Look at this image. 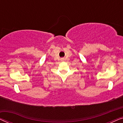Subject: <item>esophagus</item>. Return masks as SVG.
Listing matches in <instances>:
<instances>
[{"instance_id": "1", "label": "esophagus", "mask_w": 123, "mask_h": 123, "mask_svg": "<svg viewBox=\"0 0 123 123\" xmlns=\"http://www.w3.org/2000/svg\"><path fill=\"white\" fill-rule=\"evenodd\" d=\"M61 60H62V61H64V59L62 58V59H61Z\"/></svg>"}]
</instances>
